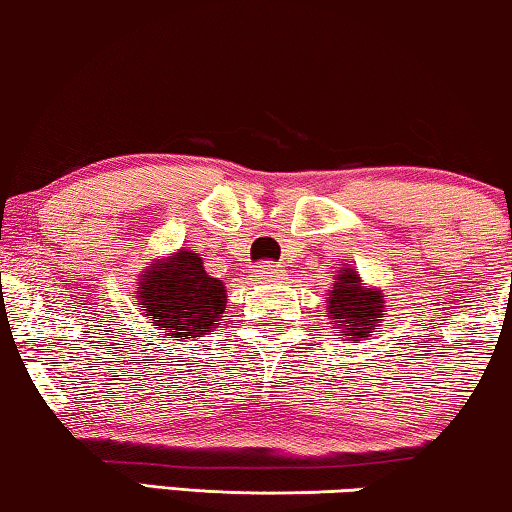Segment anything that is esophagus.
Listing matches in <instances>:
<instances>
[{"mask_svg": "<svg viewBox=\"0 0 512 512\" xmlns=\"http://www.w3.org/2000/svg\"><path fill=\"white\" fill-rule=\"evenodd\" d=\"M256 277L258 279H265V282H270V279H275V277H279V268L277 265H261V268L256 270Z\"/></svg>", "mask_w": 512, "mask_h": 512, "instance_id": "34e87169", "label": "esophagus"}]
</instances>
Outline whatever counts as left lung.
I'll return each mask as SVG.
<instances>
[{
  "label": "left lung",
  "instance_id": "8db88e82",
  "mask_svg": "<svg viewBox=\"0 0 512 512\" xmlns=\"http://www.w3.org/2000/svg\"><path fill=\"white\" fill-rule=\"evenodd\" d=\"M389 312L387 296L377 286H366L352 265H342L335 275L333 291L328 293L326 317L331 328L349 342L368 340L377 326H382Z\"/></svg>",
  "mask_w": 512,
  "mask_h": 512
}]
</instances>
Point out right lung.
<instances>
[{"label": "right lung", "mask_w": 512, "mask_h": 512, "mask_svg": "<svg viewBox=\"0 0 512 512\" xmlns=\"http://www.w3.org/2000/svg\"><path fill=\"white\" fill-rule=\"evenodd\" d=\"M135 303L160 333L191 340L219 326L228 296L226 284L209 275L200 254L179 249L146 265Z\"/></svg>", "instance_id": "1"}]
</instances>
